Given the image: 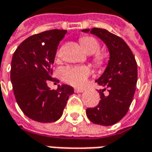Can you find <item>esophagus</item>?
<instances>
[{
	"label": "esophagus",
	"instance_id": "esophagus-1",
	"mask_svg": "<svg viewBox=\"0 0 152 152\" xmlns=\"http://www.w3.org/2000/svg\"><path fill=\"white\" fill-rule=\"evenodd\" d=\"M84 89H78V88H75L74 89V92L75 93H82V92H84Z\"/></svg>",
	"mask_w": 152,
	"mask_h": 152
}]
</instances>
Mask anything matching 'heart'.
<instances>
[{"label":"heart","instance_id":"obj_1","mask_svg":"<svg viewBox=\"0 0 152 152\" xmlns=\"http://www.w3.org/2000/svg\"><path fill=\"white\" fill-rule=\"evenodd\" d=\"M80 43L83 48L89 54H95V61L98 65L104 62V56L99 53L100 44L96 39L91 36H85L80 39ZM91 74V69L87 66H68L61 69V75L66 82L74 85L82 86L85 84L88 77Z\"/></svg>","mask_w":152,"mask_h":152}]
</instances>
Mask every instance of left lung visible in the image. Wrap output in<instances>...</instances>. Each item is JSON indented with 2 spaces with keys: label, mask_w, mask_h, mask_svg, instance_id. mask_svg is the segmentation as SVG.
Listing matches in <instances>:
<instances>
[{
  "label": "left lung",
  "mask_w": 152,
  "mask_h": 152,
  "mask_svg": "<svg viewBox=\"0 0 152 152\" xmlns=\"http://www.w3.org/2000/svg\"><path fill=\"white\" fill-rule=\"evenodd\" d=\"M82 32H90L101 39L109 51L107 67L96 80L107 88L109 94L104 95L106 89L99 90L101 101L96 107L87 108L86 115L93 124L113 125L125 116L131 105L137 83V63L125 41L107 29L93 28Z\"/></svg>",
  "instance_id": "8db88e82"
}]
</instances>
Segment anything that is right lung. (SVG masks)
<instances>
[{
	"label": "right lung",
	"mask_w": 152,
	"mask_h": 152,
	"mask_svg": "<svg viewBox=\"0 0 152 152\" xmlns=\"http://www.w3.org/2000/svg\"><path fill=\"white\" fill-rule=\"evenodd\" d=\"M67 30L52 29L32 35L15 50L11 64V82L17 103L30 119L52 123L59 119L73 88L58 85L57 90L48 87L51 67L59 42ZM58 82V80H57Z\"/></svg>",
	"instance_id": "right-lung-1"
}]
</instances>
